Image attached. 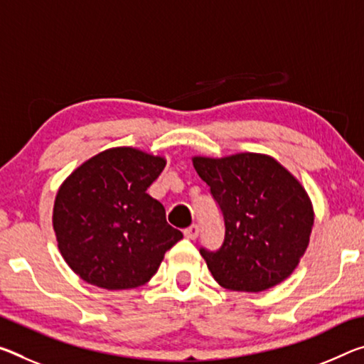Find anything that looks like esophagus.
Listing matches in <instances>:
<instances>
[{
	"label": "esophagus",
	"instance_id": "esophagus-1",
	"mask_svg": "<svg viewBox=\"0 0 364 364\" xmlns=\"http://www.w3.org/2000/svg\"><path fill=\"white\" fill-rule=\"evenodd\" d=\"M184 236H186L188 240H196L199 236V227L198 225H191V227H188L184 230Z\"/></svg>",
	"mask_w": 364,
	"mask_h": 364
}]
</instances>
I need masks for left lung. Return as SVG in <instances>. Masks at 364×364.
<instances>
[{"label":"left lung","instance_id":"8db88e82","mask_svg":"<svg viewBox=\"0 0 364 364\" xmlns=\"http://www.w3.org/2000/svg\"><path fill=\"white\" fill-rule=\"evenodd\" d=\"M193 165L223 213L222 247L200 250L217 284L257 293L288 279L314 225L313 203L301 183L265 154L194 155Z\"/></svg>","mask_w":364,"mask_h":364}]
</instances>
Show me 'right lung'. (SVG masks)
I'll list each match as a JSON object with an SVG mask.
<instances>
[{
	"label": "right lung",
	"mask_w": 364,
	"mask_h": 364,
	"mask_svg": "<svg viewBox=\"0 0 364 364\" xmlns=\"http://www.w3.org/2000/svg\"><path fill=\"white\" fill-rule=\"evenodd\" d=\"M166 160L136 147H112L79 165L58 189L53 230L63 259L105 290L146 285L183 238L147 194Z\"/></svg>",
	"instance_id": "obj_1"
}]
</instances>
